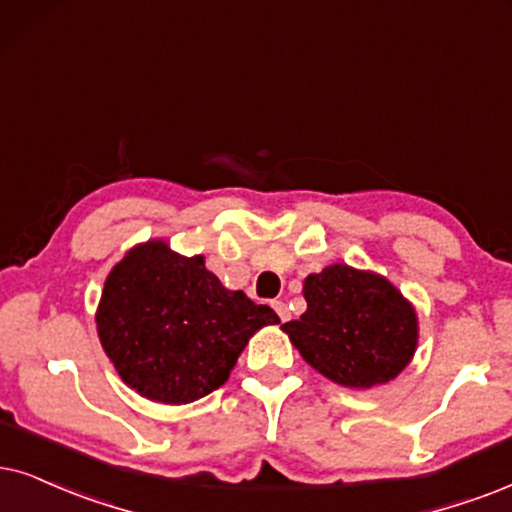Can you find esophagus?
<instances>
[{"instance_id":"esophagus-1","label":"esophagus","mask_w":512,"mask_h":512,"mask_svg":"<svg viewBox=\"0 0 512 512\" xmlns=\"http://www.w3.org/2000/svg\"><path fill=\"white\" fill-rule=\"evenodd\" d=\"M274 309H276V314H278V319H281L283 323H286L288 319H290V312H288V307H286V302H274Z\"/></svg>"}]
</instances>
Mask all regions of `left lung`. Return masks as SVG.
Returning a JSON list of instances; mask_svg holds the SVG:
<instances>
[{
  "label": "left lung",
  "instance_id": "left-lung-1",
  "mask_svg": "<svg viewBox=\"0 0 512 512\" xmlns=\"http://www.w3.org/2000/svg\"><path fill=\"white\" fill-rule=\"evenodd\" d=\"M302 295L307 312L281 328L323 378L371 390L411 364L418 347L416 307L385 276L328 264L304 278Z\"/></svg>",
  "mask_w": 512,
  "mask_h": 512
}]
</instances>
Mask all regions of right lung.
<instances>
[{"mask_svg": "<svg viewBox=\"0 0 512 512\" xmlns=\"http://www.w3.org/2000/svg\"><path fill=\"white\" fill-rule=\"evenodd\" d=\"M281 321L229 290L203 255L165 238L134 245L103 283L96 333L122 383L158 404H191L229 380L248 340Z\"/></svg>", "mask_w": 512, "mask_h": 512, "instance_id": "add662e5", "label": "right lung"}]
</instances>
